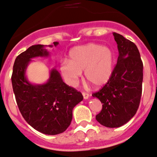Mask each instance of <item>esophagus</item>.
I'll return each instance as SVG.
<instances>
[{
    "instance_id": "obj_1",
    "label": "esophagus",
    "mask_w": 157,
    "mask_h": 157,
    "mask_svg": "<svg viewBox=\"0 0 157 157\" xmlns=\"http://www.w3.org/2000/svg\"><path fill=\"white\" fill-rule=\"evenodd\" d=\"M82 96H83V98H84L85 100H87V99H88L89 97H90V95H89L88 93H84V92H83V93H82Z\"/></svg>"
}]
</instances>
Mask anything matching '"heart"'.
<instances>
[{
	"label": "heart",
	"mask_w": 157,
	"mask_h": 157,
	"mask_svg": "<svg viewBox=\"0 0 157 157\" xmlns=\"http://www.w3.org/2000/svg\"><path fill=\"white\" fill-rule=\"evenodd\" d=\"M114 64V54L110 47L89 44L73 48L69 53V61L61 63L60 71L71 86L77 84L84 71L86 79L100 87L110 79Z\"/></svg>",
	"instance_id": "obj_1"
}]
</instances>
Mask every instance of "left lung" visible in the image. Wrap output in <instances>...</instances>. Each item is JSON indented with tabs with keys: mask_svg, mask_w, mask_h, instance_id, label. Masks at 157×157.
<instances>
[{
	"mask_svg": "<svg viewBox=\"0 0 157 157\" xmlns=\"http://www.w3.org/2000/svg\"><path fill=\"white\" fill-rule=\"evenodd\" d=\"M118 58L110 79L93 93L103 103L96 121L107 128H118L134 117L139 107L142 90L143 64L134 43L113 33Z\"/></svg>",
	"mask_w": 157,
	"mask_h": 157,
	"instance_id": "left-lung-1",
	"label": "left lung"
}]
</instances>
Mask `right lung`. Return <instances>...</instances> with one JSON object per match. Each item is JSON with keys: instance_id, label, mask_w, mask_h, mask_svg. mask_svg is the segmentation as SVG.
<instances>
[{"instance_id": "1", "label": "right lung", "mask_w": 157, "mask_h": 157, "mask_svg": "<svg viewBox=\"0 0 157 157\" xmlns=\"http://www.w3.org/2000/svg\"><path fill=\"white\" fill-rule=\"evenodd\" d=\"M57 44L54 42L55 47ZM47 56L49 52L44 45L29 47L15 59L11 82L18 109L27 123L41 133L54 136L64 132L71 124L73 108L83 96L65 84L54 68L45 84L33 85L27 80L25 71L31 59Z\"/></svg>"}]
</instances>
